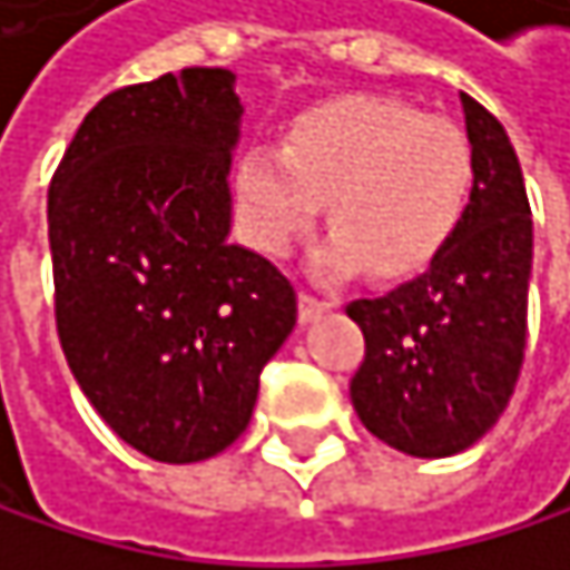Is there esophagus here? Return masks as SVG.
Segmentation results:
<instances>
[{"label": "esophagus", "instance_id": "34e87169", "mask_svg": "<svg viewBox=\"0 0 570 570\" xmlns=\"http://www.w3.org/2000/svg\"><path fill=\"white\" fill-rule=\"evenodd\" d=\"M330 308H333L330 298H320V295H312V292H302V295H298V320H302V323L320 320L323 312H330Z\"/></svg>", "mask_w": 570, "mask_h": 570}]
</instances>
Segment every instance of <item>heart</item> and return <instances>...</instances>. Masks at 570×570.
I'll use <instances>...</instances> for the list:
<instances>
[{"instance_id":"heart-1","label":"heart","mask_w":570,"mask_h":570,"mask_svg":"<svg viewBox=\"0 0 570 570\" xmlns=\"http://www.w3.org/2000/svg\"><path fill=\"white\" fill-rule=\"evenodd\" d=\"M475 183L469 135L401 98L350 95L302 111L285 146L237 159V210L247 240L282 258L316 227L330 200L323 272L370 265L404 278L435 265L455 240Z\"/></svg>"}]
</instances>
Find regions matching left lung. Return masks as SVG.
<instances>
[{
  "label": "left lung",
  "instance_id": "8db88e82",
  "mask_svg": "<svg viewBox=\"0 0 570 570\" xmlns=\"http://www.w3.org/2000/svg\"><path fill=\"white\" fill-rule=\"evenodd\" d=\"M475 183L442 258L381 298H356L363 363L353 411L397 452L442 459L487 435L517 387L527 346L533 220L503 125L462 95Z\"/></svg>",
  "mask_w": 570,
  "mask_h": 570
}]
</instances>
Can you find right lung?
<instances>
[{"instance_id":"1","label":"right lung","mask_w":570,"mask_h":570,"mask_svg":"<svg viewBox=\"0 0 570 570\" xmlns=\"http://www.w3.org/2000/svg\"><path fill=\"white\" fill-rule=\"evenodd\" d=\"M220 67L105 95L50 179L53 316L108 429L156 462L224 452L298 320L292 282L227 240L240 101Z\"/></svg>"}]
</instances>
